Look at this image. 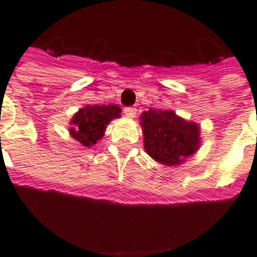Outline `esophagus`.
I'll return each instance as SVG.
<instances>
[{
	"instance_id": "34e87169",
	"label": "esophagus",
	"mask_w": 257,
	"mask_h": 257,
	"mask_svg": "<svg viewBox=\"0 0 257 257\" xmlns=\"http://www.w3.org/2000/svg\"><path fill=\"white\" fill-rule=\"evenodd\" d=\"M136 108H124V113H125V116L126 117H135L136 116Z\"/></svg>"
}]
</instances>
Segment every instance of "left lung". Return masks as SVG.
<instances>
[{
	"mask_svg": "<svg viewBox=\"0 0 257 257\" xmlns=\"http://www.w3.org/2000/svg\"><path fill=\"white\" fill-rule=\"evenodd\" d=\"M141 125L145 151L161 164H180L199 149V126L172 110L149 109L141 114Z\"/></svg>",
	"mask_w": 257,
	"mask_h": 257,
	"instance_id": "1",
	"label": "left lung"
}]
</instances>
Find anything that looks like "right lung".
Segmentation results:
<instances>
[{"mask_svg": "<svg viewBox=\"0 0 257 257\" xmlns=\"http://www.w3.org/2000/svg\"><path fill=\"white\" fill-rule=\"evenodd\" d=\"M120 106L117 105H88L72 118L70 135L89 148L104 136L109 121L120 116Z\"/></svg>", "mask_w": 257, "mask_h": 257, "instance_id": "add662e5", "label": "right lung"}]
</instances>
